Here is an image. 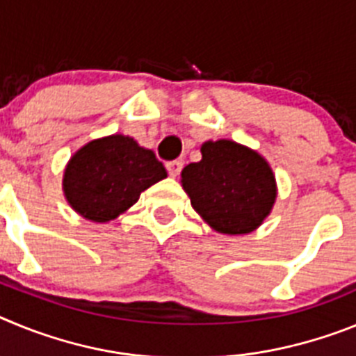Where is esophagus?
Listing matches in <instances>:
<instances>
[{"mask_svg": "<svg viewBox=\"0 0 356 356\" xmlns=\"http://www.w3.org/2000/svg\"><path fill=\"white\" fill-rule=\"evenodd\" d=\"M165 169H168L169 176L176 178L181 172V169H184V162L181 160H171V162L165 163Z\"/></svg>", "mask_w": 356, "mask_h": 356, "instance_id": "esophagus-1", "label": "esophagus"}]
</instances>
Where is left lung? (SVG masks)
Instances as JSON below:
<instances>
[{
    "mask_svg": "<svg viewBox=\"0 0 356 356\" xmlns=\"http://www.w3.org/2000/svg\"><path fill=\"white\" fill-rule=\"evenodd\" d=\"M203 159L181 171L193 209L216 232L250 234L271 212L276 184L269 163L232 140L205 143Z\"/></svg>",
    "mask_w": 356,
    "mask_h": 356,
    "instance_id": "left-lung-1",
    "label": "left lung"
}]
</instances>
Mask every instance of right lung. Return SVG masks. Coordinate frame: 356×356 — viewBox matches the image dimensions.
I'll use <instances>...</instances> for the list:
<instances>
[{"label": "right lung", "mask_w": 356, "mask_h": 356, "mask_svg": "<svg viewBox=\"0 0 356 356\" xmlns=\"http://www.w3.org/2000/svg\"><path fill=\"white\" fill-rule=\"evenodd\" d=\"M168 176L155 153L131 137L110 135L85 144L69 160L64 193L78 213L96 222L115 219L140 193Z\"/></svg>", "instance_id": "right-lung-1"}]
</instances>
